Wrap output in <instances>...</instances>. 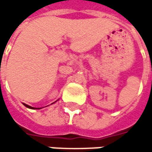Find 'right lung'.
<instances>
[{
    "label": "right lung",
    "mask_w": 152,
    "mask_h": 152,
    "mask_svg": "<svg viewBox=\"0 0 152 152\" xmlns=\"http://www.w3.org/2000/svg\"><path fill=\"white\" fill-rule=\"evenodd\" d=\"M24 106H25L26 107H28V108H32V109L34 108V107H31V106H28V105H26V104H24ZM37 109H40V108H37Z\"/></svg>",
    "instance_id": "1"
}]
</instances>
